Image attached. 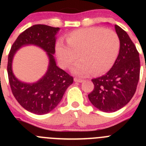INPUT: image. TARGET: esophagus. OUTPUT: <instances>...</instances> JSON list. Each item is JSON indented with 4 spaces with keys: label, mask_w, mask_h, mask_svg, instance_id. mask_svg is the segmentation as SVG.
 I'll return each mask as SVG.
<instances>
[{
    "label": "esophagus",
    "mask_w": 146,
    "mask_h": 146,
    "mask_svg": "<svg viewBox=\"0 0 146 146\" xmlns=\"http://www.w3.org/2000/svg\"><path fill=\"white\" fill-rule=\"evenodd\" d=\"M74 81L76 82H82L84 81V80H82V79H80V78H75Z\"/></svg>",
    "instance_id": "34e87169"
}]
</instances>
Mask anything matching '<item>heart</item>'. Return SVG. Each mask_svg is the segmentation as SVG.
<instances>
[{"instance_id": "heart-1", "label": "heart", "mask_w": 146, "mask_h": 146, "mask_svg": "<svg viewBox=\"0 0 146 146\" xmlns=\"http://www.w3.org/2000/svg\"><path fill=\"white\" fill-rule=\"evenodd\" d=\"M56 44V54L63 68H69L82 60L73 69L74 74L87 76L93 73L100 76L111 69L118 57L120 40L114 31L102 27H87L71 32Z\"/></svg>"}]
</instances>
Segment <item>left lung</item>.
I'll return each mask as SVG.
<instances>
[{
    "mask_svg": "<svg viewBox=\"0 0 146 146\" xmlns=\"http://www.w3.org/2000/svg\"><path fill=\"white\" fill-rule=\"evenodd\" d=\"M120 40L118 57L104 76L92 79L90 102L104 112H114L129 102L136 92L140 76L139 54L128 34L115 25Z\"/></svg>",
    "mask_w": 146,
    "mask_h": 146,
    "instance_id": "obj_1",
    "label": "left lung"
}]
</instances>
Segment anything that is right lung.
<instances>
[{"label": "right lung", "mask_w": 146, "mask_h": 146, "mask_svg": "<svg viewBox=\"0 0 146 146\" xmlns=\"http://www.w3.org/2000/svg\"><path fill=\"white\" fill-rule=\"evenodd\" d=\"M60 28L45 25H35L22 32L13 43L8 55V74L12 92L19 104L35 114H45L52 111L64 96L66 89L73 82V78L56 64V35ZM26 45H35L47 52L50 59L48 70L37 82L26 84L13 74L12 59L16 51Z\"/></svg>", "instance_id": "add662e5"}]
</instances>
